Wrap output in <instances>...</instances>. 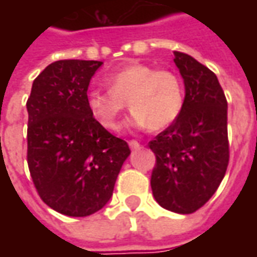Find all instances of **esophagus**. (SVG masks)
Returning a JSON list of instances; mask_svg holds the SVG:
<instances>
[{"instance_id": "34e87169", "label": "esophagus", "mask_w": 257, "mask_h": 257, "mask_svg": "<svg viewBox=\"0 0 257 257\" xmlns=\"http://www.w3.org/2000/svg\"><path fill=\"white\" fill-rule=\"evenodd\" d=\"M129 147L132 150H139V149H142V145H140L139 142H136V140H129Z\"/></svg>"}]
</instances>
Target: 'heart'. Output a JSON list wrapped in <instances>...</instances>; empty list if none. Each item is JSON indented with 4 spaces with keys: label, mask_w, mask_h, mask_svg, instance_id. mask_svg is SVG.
I'll list each match as a JSON object with an SVG mask.
<instances>
[{
    "label": "heart",
    "mask_w": 257,
    "mask_h": 257,
    "mask_svg": "<svg viewBox=\"0 0 257 257\" xmlns=\"http://www.w3.org/2000/svg\"><path fill=\"white\" fill-rule=\"evenodd\" d=\"M108 90L89 89L86 107L90 115L108 131H118L128 103L135 128L161 131L172 125L183 111L186 92L183 81L171 70H157L134 63L106 77Z\"/></svg>",
    "instance_id": "1"
}]
</instances>
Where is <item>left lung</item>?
<instances>
[{
    "instance_id": "8db88e82",
    "label": "left lung",
    "mask_w": 257,
    "mask_h": 257,
    "mask_svg": "<svg viewBox=\"0 0 257 257\" xmlns=\"http://www.w3.org/2000/svg\"><path fill=\"white\" fill-rule=\"evenodd\" d=\"M173 53L186 101L180 117L149 143L157 160L151 190L162 208L189 215L209 201L226 175L227 100L213 71L187 53Z\"/></svg>"
}]
</instances>
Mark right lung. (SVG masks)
<instances>
[{
  "instance_id": "add662e5",
  "label": "right lung",
  "mask_w": 257,
  "mask_h": 257,
  "mask_svg": "<svg viewBox=\"0 0 257 257\" xmlns=\"http://www.w3.org/2000/svg\"><path fill=\"white\" fill-rule=\"evenodd\" d=\"M103 62L58 60L33 82L27 100V164L41 199L84 217L110 201L128 143L90 115L86 92Z\"/></svg>"
}]
</instances>
